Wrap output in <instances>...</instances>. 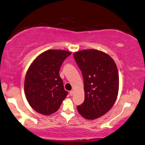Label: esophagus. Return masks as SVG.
<instances>
[{"instance_id":"obj_1","label":"esophagus","mask_w":145,"mask_h":145,"mask_svg":"<svg viewBox=\"0 0 145 145\" xmlns=\"http://www.w3.org/2000/svg\"><path fill=\"white\" fill-rule=\"evenodd\" d=\"M69 93H70V95H71V96H72L73 94H74V91L71 90V91H70V92H69Z\"/></svg>"}]
</instances>
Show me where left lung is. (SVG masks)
<instances>
[{
  "instance_id": "left-lung-1",
  "label": "left lung",
  "mask_w": 145,
  "mask_h": 145,
  "mask_svg": "<svg viewBox=\"0 0 145 145\" xmlns=\"http://www.w3.org/2000/svg\"><path fill=\"white\" fill-rule=\"evenodd\" d=\"M84 78L85 99L77 110L82 117L93 120L105 115L112 108L119 91V73L110 56L94 49L74 54Z\"/></svg>"
}]
</instances>
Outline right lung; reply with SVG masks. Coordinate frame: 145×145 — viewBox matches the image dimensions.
Returning <instances> with one entry per match:
<instances>
[{"label": "right lung", "mask_w": 145, "mask_h": 145, "mask_svg": "<svg viewBox=\"0 0 145 145\" xmlns=\"http://www.w3.org/2000/svg\"><path fill=\"white\" fill-rule=\"evenodd\" d=\"M71 54L65 50H46L29 67L24 80V93L35 111L45 115L52 114L68 95L59 72L63 61Z\"/></svg>", "instance_id": "right-lung-1"}]
</instances>
